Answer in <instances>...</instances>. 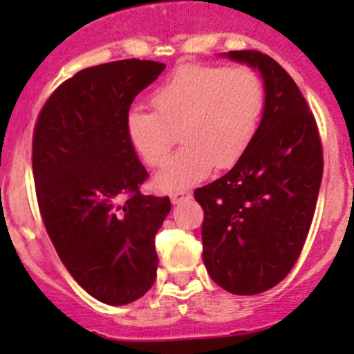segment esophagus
Segmentation results:
<instances>
[{
	"mask_svg": "<svg viewBox=\"0 0 354 354\" xmlns=\"http://www.w3.org/2000/svg\"><path fill=\"white\" fill-rule=\"evenodd\" d=\"M192 198V192L188 190H176L171 194V202L173 203H180L183 200H190Z\"/></svg>",
	"mask_w": 354,
	"mask_h": 354,
	"instance_id": "34e87169",
	"label": "esophagus"
}]
</instances>
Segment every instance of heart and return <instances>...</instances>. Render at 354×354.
<instances>
[{
  "instance_id": "obj_1",
  "label": "heart",
  "mask_w": 354,
  "mask_h": 354,
  "mask_svg": "<svg viewBox=\"0 0 354 354\" xmlns=\"http://www.w3.org/2000/svg\"><path fill=\"white\" fill-rule=\"evenodd\" d=\"M151 102L156 113H128V138L142 160L156 167L167 159L180 131L185 145L156 176L157 187L173 190L243 157L259 128L263 85L246 66L185 65L156 88Z\"/></svg>"
}]
</instances>
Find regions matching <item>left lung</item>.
I'll use <instances>...</instances> for the list:
<instances>
[{
	"mask_svg": "<svg viewBox=\"0 0 354 354\" xmlns=\"http://www.w3.org/2000/svg\"><path fill=\"white\" fill-rule=\"evenodd\" d=\"M259 68L263 116L252 144L219 180L197 188L202 259L216 284L257 295L279 284L308 236L324 173L319 127L289 73L260 51L227 53Z\"/></svg>",
	"mask_w": 354,
	"mask_h": 354,
	"instance_id": "left-lung-1",
	"label": "left lung"
}]
</instances>
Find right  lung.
I'll list each match as a JSON object with an SVG mask.
<instances>
[{
    "instance_id": "right-lung-1",
    "label": "right lung",
    "mask_w": 354,
    "mask_h": 354,
    "mask_svg": "<svg viewBox=\"0 0 354 354\" xmlns=\"http://www.w3.org/2000/svg\"><path fill=\"white\" fill-rule=\"evenodd\" d=\"M166 65L121 59L80 70L39 111L32 137L35 197L68 272L108 305L152 288L154 238L169 197L140 194L149 178L127 131L133 99Z\"/></svg>"
}]
</instances>
